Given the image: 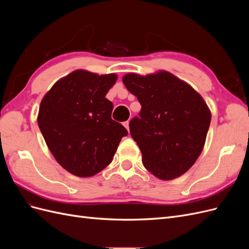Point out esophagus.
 Returning a JSON list of instances; mask_svg holds the SVG:
<instances>
[{"mask_svg": "<svg viewBox=\"0 0 249 249\" xmlns=\"http://www.w3.org/2000/svg\"><path fill=\"white\" fill-rule=\"evenodd\" d=\"M129 123H130V122H129V120H126V122H124V125L125 126V129H126L127 131H129V130H130V126H129Z\"/></svg>", "mask_w": 249, "mask_h": 249, "instance_id": "1", "label": "esophagus"}]
</instances>
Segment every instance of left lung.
<instances>
[{
  "label": "left lung",
  "instance_id": "left-lung-1",
  "mask_svg": "<svg viewBox=\"0 0 249 249\" xmlns=\"http://www.w3.org/2000/svg\"><path fill=\"white\" fill-rule=\"evenodd\" d=\"M141 105L130 133L142 153V163L163 180L180 177L196 162L205 146L211 111L188 83L166 71L123 77Z\"/></svg>",
  "mask_w": 249,
  "mask_h": 249
}]
</instances>
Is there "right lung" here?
<instances>
[{
    "label": "right lung",
    "instance_id": "right-lung-1",
    "mask_svg": "<svg viewBox=\"0 0 249 249\" xmlns=\"http://www.w3.org/2000/svg\"><path fill=\"white\" fill-rule=\"evenodd\" d=\"M117 74L77 70L58 80L41 100L37 123L56 161L71 175L92 177L112 162L125 127L111 118L106 99Z\"/></svg>",
    "mask_w": 249,
    "mask_h": 249
}]
</instances>
